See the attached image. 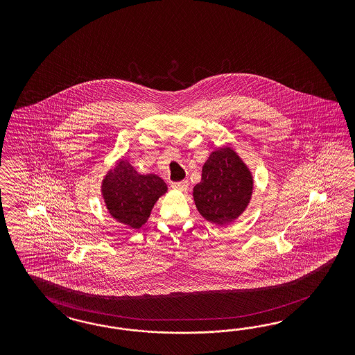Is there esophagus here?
I'll return each instance as SVG.
<instances>
[{"instance_id":"1","label":"esophagus","mask_w":355,"mask_h":355,"mask_svg":"<svg viewBox=\"0 0 355 355\" xmlns=\"http://www.w3.org/2000/svg\"><path fill=\"white\" fill-rule=\"evenodd\" d=\"M173 189H177V190H181V191H186L187 187H189V182L187 181H180V182H173Z\"/></svg>"}]
</instances>
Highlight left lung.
<instances>
[{
  "label": "left lung",
  "mask_w": 355,
  "mask_h": 355,
  "mask_svg": "<svg viewBox=\"0 0 355 355\" xmlns=\"http://www.w3.org/2000/svg\"><path fill=\"white\" fill-rule=\"evenodd\" d=\"M248 166L229 147L211 153L203 165L202 181L193 187V200L205 220L224 225L234 221L248 207L252 193Z\"/></svg>",
  "instance_id": "1"
}]
</instances>
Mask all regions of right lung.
Returning <instances> with one entry per match:
<instances>
[{
	"label": "right lung",
	"mask_w": 355,
	"mask_h": 355,
	"mask_svg": "<svg viewBox=\"0 0 355 355\" xmlns=\"http://www.w3.org/2000/svg\"><path fill=\"white\" fill-rule=\"evenodd\" d=\"M168 187L155 174H139L128 162H119L103 181L109 214L132 229L146 224L157 199Z\"/></svg>",
	"instance_id": "right-lung-1"
}]
</instances>
